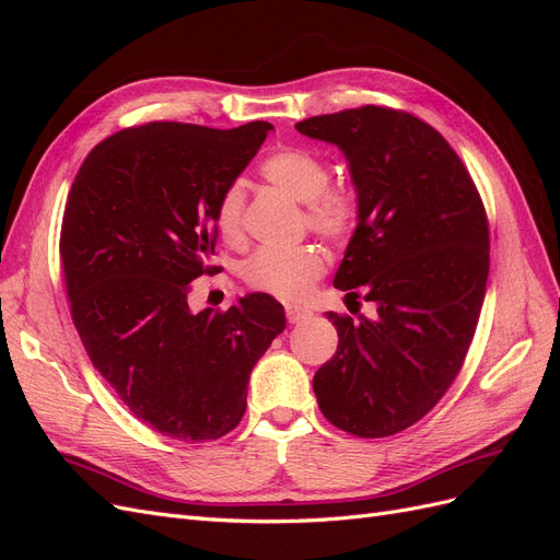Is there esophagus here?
<instances>
[{
  "label": "esophagus",
  "instance_id": "obj_1",
  "mask_svg": "<svg viewBox=\"0 0 560 560\" xmlns=\"http://www.w3.org/2000/svg\"><path fill=\"white\" fill-rule=\"evenodd\" d=\"M284 315H287V322H290V325H299V322L308 319L313 313H311L308 308L296 306V303H287V306H284Z\"/></svg>",
  "mask_w": 560,
  "mask_h": 560
}]
</instances>
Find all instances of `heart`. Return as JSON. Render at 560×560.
Wrapping results in <instances>:
<instances>
[{
	"mask_svg": "<svg viewBox=\"0 0 560 560\" xmlns=\"http://www.w3.org/2000/svg\"><path fill=\"white\" fill-rule=\"evenodd\" d=\"M261 175L290 194L299 202H306L308 226L325 235L327 241L341 243L358 224V202L343 191L329 186V167L311 151L282 149L268 156L261 165ZM245 186L231 182L217 200L214 222L226 241H238L243 231ZM327 259L319 247L301 245L292 249L261 247L243 266V278L254 290L276 294L280 299L306 296L315 280L325 276Z\"/></svg>",
	"mask_w": 560,
	"mask_h": 560,
	"instance_id": "b5f03b06",
	"label": "heart"
}]
</instances>
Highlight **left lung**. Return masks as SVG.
Returning a JSON list of instances; mask_svg holds the SVG:
<instances>
[{
	"label": "left lung",
	"instance_id": "left-lung-1",
	"mask_svg": "<svg viewBox=\"0 0 560 560\" xmlns=\"http://www.w3.org/2000/svg\"><path fill=\"white\" fill-rule=\"evenodd\" d=\"M296 130L343 151L358 226L334 284L376 303L360 322L327 313L338 348L313 378L319 411L350 434H397L465 362L490 264L483 202L451 144L411 114L366 105Z\"/></svg>",
	"mask_w": 560,
	"mask_h": 560
}]
</instances>
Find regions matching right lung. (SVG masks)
<instances>
[{"mask_svg": "<svg viewBox=\"0 0 560 560\" xmlns=\"http://www.w3.org/2000/svg\"><path fill=\"white\" fill-rule=\"evenodd\" d=\"M273 126L147 124L100 142L67 196L60 259L74 327L130 413L179 442L238 425L254 364L284 329L261 292L191 311L210 270L217 200Z\"/></svg>", "mask_w": 560, "mask_h": 560, "instance_id": "add662e5", "label": "right lung"}]
</instances>
